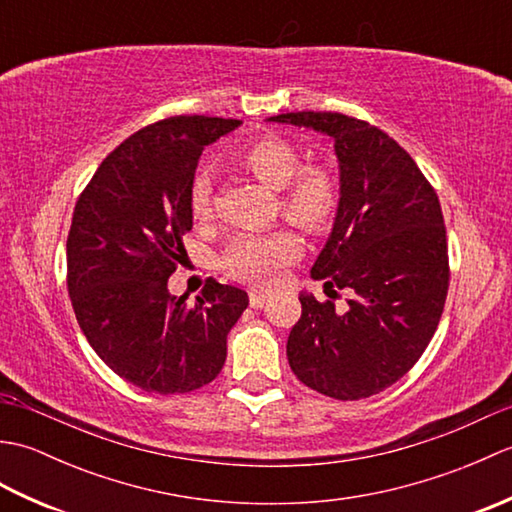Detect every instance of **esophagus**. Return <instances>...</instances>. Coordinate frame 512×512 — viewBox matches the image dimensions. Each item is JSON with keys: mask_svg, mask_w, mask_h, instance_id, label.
I'll use <instances>...</instances> for the list:
<instances>
[{"mask_svg": "<svg viewBox=\"0 0 512 512\" xmlns=\"http://www.w3.org/2000/svg\"><path fill=\"white\" fill-rule=\"evenodd\" d=\"M250 306L253 308H262L264 303L270 299V292L268 290H257V288H253L250 290Z\"/></svg>", "mask_w": 512, "mask_h": 512, "instance_id": "34e87169", "label": "esophagus"}]
</instances>
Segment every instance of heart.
Segmentation results:
<instances>
[{
	"label": "heart",
	"mask_w": 512,
	"mask_h": 512,
	"mask_svg": "<svg viewBox=\"0 0 512 512\" xmlns=\"http://www.w3.org/2000/svg\"><path fill=\"white\" fill-rule=\"evenodd\" d=\"M235 162L266 187L281 191L279 206L288 220L308 233H323L334 224L341 209V187L330 169L321 165L301 167L295 145L277 136L259 138L237 151ZM213 189L209 176H198L189 191V209L195 220L211 215ZM301 253L297 235L288 228L268 233L237 235L222 255V266L231 277L266 286L279 270Z\"/></svg>",
	"instance_id": "1"
}]
</instances>
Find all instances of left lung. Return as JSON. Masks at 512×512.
I'll return each mask as SVG.
<instances>
[{
  "label": "left lung",
  "mask_w": 512,
  "mask_h": 512,
  "mask_svg": "<svg viewBox=\"0 0 512 512\" xmlns=\"http://www.w3.org/2000/svg\"><path fill=\"white\" fill-rule=\"evenodd\" d=\"M273 123L334 140L341 209L314 262L325 295L347 290V310L301 292L288 363L303 385L336 400H361L418 363L449 290L447 228L436 191L416 162L378 127L339 112H290Z\"/></svg>",
  "instance_id": "left-lung-1"
}]
</instances>
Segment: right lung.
Instances as JSON below:
<instances>
[{
  "instance_id": "add662e5",
  "label": "right lung",
  "mask_w": 512,
  "mask_h": 512,
  "mask_svg": "<svg viewBox=\"0 0 512 512\" xmlns=\"http://www.w3.org/2000/svg\"><path fill=\"white\" fill-rule=\"evenodd\" d=\"M239 121L171 116L129 136L96 169L74 206L68 292L101 361L145 391L187 394L226 361V334L248 306L235 286L206 281L193 306L167 281L187 253L189 191L206 145Z\"/></svg>"
}]
</instances>
